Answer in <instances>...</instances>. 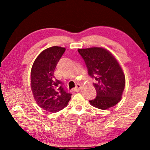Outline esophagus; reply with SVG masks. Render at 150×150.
<instances>
[{
    "mask_svg": "<svg viewBox=\"0 0 150 150\" xmlns=\"http://www.w3.org/2000/svg\"><path fill=\"white\" fill-rule=\"evenodd\" d=\"M81 85H80V84H77L76 86V87L74 89V90L75 91H79L80 90H81Z\"/></svg>",
    "mask_w": 150,
    "mask_h": 150,
    "instance_id": "34e87169",
    "label": "esophagus"
}]
</instances>
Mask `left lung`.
<instances>
[{
    "label": "left lung",
    "mask_w": 150,
    "mask_h": 150,
    "mask_svg": "<svg viewBox=\"0 0 150 150\" xmlns=\"http://www.w3.org/2000/svg\"><path fill=\"white\" fill-rule=\"evenodd\" d=\"M85 61L88 74L96 80L97 92L95 99L89 100L94 107L106 110L118 103L125 87V75L116 59L109 51L102 48L79 49Z\"/></svg>",
    "instance_id": "1"
}]
</instances>
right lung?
Listing matches in <instances>:
<instances>
[{
	"label": "right lung",
	"instance_id": "1",
	"mask_svg": "<svg viewBox=\"0 0 150 150\" xmlns=\"http://www.w3.org/2000/svg\"><path fill=\"white\" fill-rule=\"evenodd\" d=\"M65 51V48L59 46L43 50L35 60L30 72V86L37 104L51 112L62 110L71 99V94L54 76L57 63Z\"/></svg>",
	"mask_w": 150,
	"mask_h": 150
}]
</instances>
